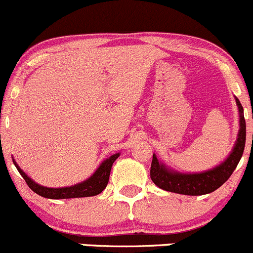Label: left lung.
<instances>
[{
	"label": "left lung",
	"mask_w": 253,
	"mask_h": 253,
	"mask_svg": "<svg viewBox=\"0 0 253 253\" xmlns=\"http://www.w3.org/2000/svg\"><path fill=\"white\" fill-rule=\"evenodd\" d=\"M235 101H237L238 110L240 113V130L233 152L227 158V160L209 171L185 174V173L167 169L165 165L159 163L155 154H153L150 179L155 185L166 191L175 192V194L200 196L211 194L228 180L243 157L246 142V123L244 118V109L237 98H235Z\"/></svg>",
	"instance_id": "obj_1"
}]
</instances>
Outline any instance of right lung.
Wrapping results in <instances>:
<instances>
[{
	"mask_svg": "<svg viewBox=\"0 0 253 253\" xmlns=\"http://www.w3.org/2000/svg\"><path fill=\"white\" fill-rule=\"evenodd\" d=\"M119 157V154H115L112 157L104 161L103 164L99 166L94 174L88 178L87 180L82 181L80 184H76L74 186H69V188H59V189H51V188H44V186L38 185L33 181L31 178H28L21 169L13 161L14 165L16 166L20 174L22 175L26 184L32 191L36 194L45 198H51V200H62V198H78V197H90V196H95L100 194L103 190L106 188L107 183H109L110 172H111L112 164L115 160Z\"/></svg>",
	"mask_w": 253,
	"mask_h": 253,
	"instance_id": "right-lung-1",
	"label": "right lung"
}]
</instances>
